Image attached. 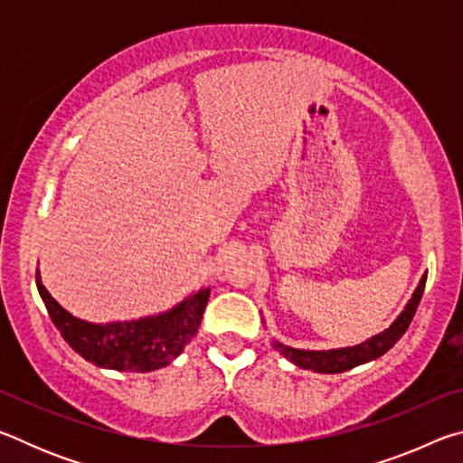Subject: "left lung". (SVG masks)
Wrapping results in <instances>:
<instances>
[{
  "label": "left lung",
  "mask_w": 463,
  "mask_h": 463,
  "mask_svg": "<svg viewBox=\"0 0 463 463\" xmlns=\"http://www.w3.org/2000/svg\"><path fill=\"white\" fill-rule=\"evenodd\" d=\"M425 281H427V276H422L419 288L414 289V294L409 300V304H406V308L402 310V315L392 323V326L386 328L383 333L372 336V339H367L362 345L345 347V349H331V351H304V349L286 347V345L273 341V347H276L281 355L288 357L289 362L296 364L298 367H304V370H312L318 373H341L359 364L372 362V359L383 355L388 349L394 347L396 341L406 333L414 312H417L420 296L425 292Z\"/></svg>",
  "instance_id": "1"
}]
</instances>
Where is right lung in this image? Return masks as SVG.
Masks as SVG:
<instances>
[{
    "instance_id": "right-lung-1",
    "label": "right lung",
    "mask_w": 463,
    "mask_h": 463,
    "mask_svg": "<svg viewBox=\"0 0 463 463\" xmlns=\"http://www.w3.org/2000/svg\"><path fill=\"white\" fill-rule=\"evenodd\" d=\"M36 288L51 320L69 347L98 367L140 373L165 367L182 354L198 333L210 296V288H203L165 315L130 323L93 325L69 315L43 286L38 269Z\"/></svg>"
}]
</instances>
